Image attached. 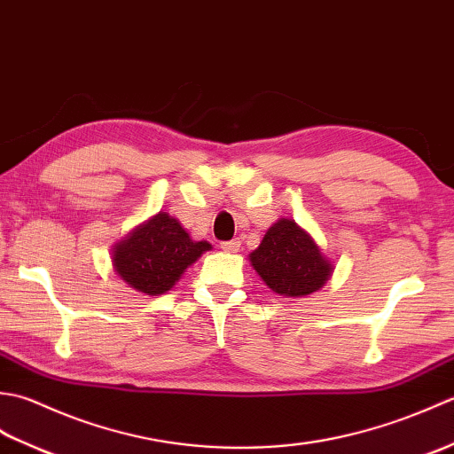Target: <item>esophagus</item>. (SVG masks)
<instances>
[{
	"instance_id": "1",
	"label": "esophagus",
	"mask_w": 454,
	"mask_h": 454,
	"mask_svg": "<svg viewBox=\"0 0 454 454\" xmlns=\"http://www.w3.org/2000/svg\"><path fill=\"white\" fill-rule=\"evenodd\" d=\"M239 247H242V239H239V238L230 239V242H222V249H224V252H228V254L239 252Z\"/></svg>"
}]
</instances>
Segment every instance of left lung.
Segmentation results:
<instances>
[{
  "label": "left lung",
  "instance_id": "left-lung-1",
  "mask_svg": "<svg viewBox=\"0 0 454 454\" xmlns=\"http://www.w3.org/2000/svg\"><path fill=\"white\" fill-rule=\"evenodd\" d=\"M249 263L273 293L286 298L317 293L335 269L316 239L291 218H278L267 230L262 244L249 254Z\"/></svg>",
  "mask_w": 454,
  "mask_h": 454
}]
</instances>
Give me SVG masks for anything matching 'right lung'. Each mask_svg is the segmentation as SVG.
I'll list each match as a JSON object with an SVG mask.
<instances>
[{
    "instance_id": "obj_1",
    "label": "right lung",
    "mask_w": 454,
    "mask_h": 454,
    "mask_svg": "<svg viewBox=\"0 0 454 454\" xmlns=\"http://www.w3.org/2000/svg\"><path fill=\"white\" fill-rule=\"evenodd\" d=\"M208 249V242L192 239L176 216L160 210L113 246L111 262L114 273L134 291L158 296L171 291Z\"/></svg>"
}]
</instances>
